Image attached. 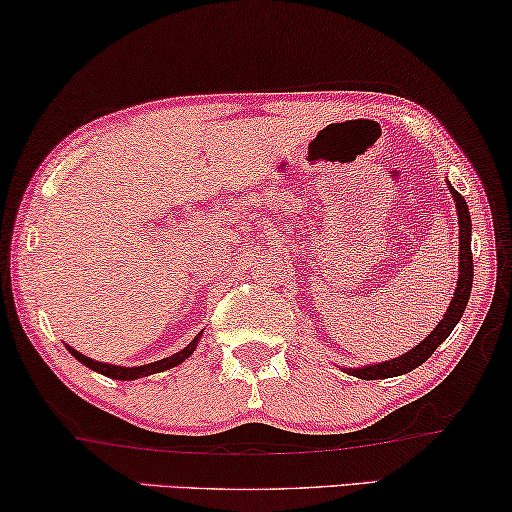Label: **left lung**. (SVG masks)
I'll return each instance as SVG.
<instances>
[{
    "label": "left lung",
    "instance_id": "left-lung-1",
    "mask_svg": "<svg viewBox=\"0 0 512 512\" xmlns=\"http://www.w3.org/2000/svg\"><path fill=\"white\" fill-rule=\"evenodd\" d=\"M448 190L453 193L455 207H457V216H460V280H457V289L453 294V301L448 305L446 315L441 322L437 324L427 338L416 345L411 352H407L400 358H393V361L379 363V365H368V368H358V370H349V375L361 377V379H388V377H398L404 375V372L416 370L418 365L425 363L427 358L434 354L441 342H444L451 331L455 329V324L460 322L464 308L469 303V294H471V285H474V255H471V218H469V207L464 202V197L457 193V190L448 183Z\"/></svg>",
    "mask_w": 512,
    "mask_h": 512
}]
</instances>
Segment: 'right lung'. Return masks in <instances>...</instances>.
<instances>
[{
  "label": "right lung",
  "instance_id": "right-lung-1",
  "mask_svg": "<svg viewBox=\"0 0 512 512\" xmlns=\"http://www.w3.org/2000/svg\"><path fill=\"white\" fill-rule=\"evenodd\" d=\"M197 347V338L190 342L188 347H183L181 352L167 356V358H160V361H154L149 365H137V368H121V365H110V363H101V361H94V358H89L85 354L75 352L73 347H68V352H71L75 358L82 365H87V368L101 372V375L110 377V379H121V381H128V379H140V377H149V375H156V372H163V370H170L174 365H179L186 361V358L195 352Z\"/></svg>",
  "mask_w": 512,
  "mask_h": 512
}]
</instances>
